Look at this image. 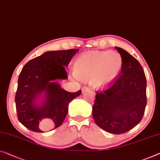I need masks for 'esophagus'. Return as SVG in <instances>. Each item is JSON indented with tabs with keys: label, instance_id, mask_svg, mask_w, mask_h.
Wrapping results in <instances>:
<instances>
[{
	"label": "esophagus",
	"instance_id": "esophagus-1",
	"mask_svg": "<svg viewBox=\"0 0 160 160\" xmlns=\"http://www.w3.org/2000/svg\"><path fill=\"white\" fill-rule=\"evenodd\" d=\"M88 90H90V89H89V88H88V87H83L82 88V92H87V91H88Z\"/></svg>",
	"mask_w": 160,
	"mask_h": 160
}]
</instances>
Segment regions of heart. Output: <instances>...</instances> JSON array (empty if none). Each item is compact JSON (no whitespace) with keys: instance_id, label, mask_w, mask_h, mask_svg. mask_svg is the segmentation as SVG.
<instances>
[{"instance_id":"1","label":"heart","mask_w":160,"mask_h":160,"mask_svg":"<svg viewBox=\"0 0 160 160\" xmlns=\"http://www.w3.org/2000/svg\"><path fill=\"white\" fill-rule=\"evenodd\" d=\"M122 65V58L117 52L92 51L78 57L74 72L78 79L90 80L94 88L105 89L117 79Z\"/></svg>"}]
</instances>
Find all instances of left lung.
Instances as JSON below:
<instances>
[{"mask_svg": "<svg viewBox=\"0 0 160 160\" xmlns=\"http://www.w3.org/2000/svg\"><path fill=\"white\" fill-rule=\"evenodd\" d=\"M116 49L123 60L121 74L108 89L96 92L92 116L102 129L121 134L142 119L147 105V80L137 59L120 47Z\"/></svg>", "mask_w": 160, "mask_h": 160, "instance_id": "obj_1", "label": "left lung"}]
</instances>
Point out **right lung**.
Returning a JSON list of instances; mask_svg holds the SVG:
<instances>
[{
    "label": "right lung",
    "instance_id": "obj_1",
    "mask_svg": "<svg viewBox=\"0 0 160 160\" xmlns=\"http://www.w3.org/2000/svg\"><path fill=\"white\" fill-rule=\"evenodd\" d=\"M78 51L47 52L23 66L18 77L15 102L18 119L25 127L44 132L62 124L69 103L82 91H66L57 80L68 79L65 67Z\"/></svg>",
    "mask_w": 160,
    "mask_h": 160
}]
</instances>
